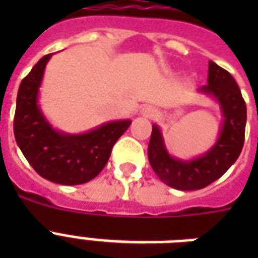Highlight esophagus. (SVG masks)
<instances>
[{
    "instance_id": "34e87169",
    "label": "esophagus",
    "mask_w": 258,
    "mask_h": 258,
    "mask_svg": "<svg viewBox=\"0 0 258 258\" xmlns=\"http://www.w3.org/2000/svg\"><path fill=\"white\" fill-rule=\"evenodd\" d=\"M157 113V109L154 108V107H151V105H147V107H145V108L142 109V115L146 117H154Z\"/></svg>"
}]
</instances>
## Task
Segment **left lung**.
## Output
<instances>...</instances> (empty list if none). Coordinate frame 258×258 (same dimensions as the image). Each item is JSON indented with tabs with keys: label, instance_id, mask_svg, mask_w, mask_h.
<instances>
[{
	"label": "left lung",
	"instance_id": "1",
	"mask_svg": "<svg viewBox=\"0 0 258 258\" xmlns=\"http://www.w3.org/2000/svg\"><path fill=\"white\" fill-rule=\"evenodd\" d=\"M198 92L212 97L220 107L221 121L218 138L202 155L182 159L174 157L166 147L158 124H153L149 143V162L158 178L176 190H200L228 171L240 157L244 146L246 105L236 80L228 71L209 61L208 84Z\"/></svg>",
	"mask_w": 258,
	"mask_h": 258
}]
</instances>
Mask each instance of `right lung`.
Masks as SVG:
<instances>
[{
	"mask_svg": "<svg viewBox=\"0 0 258 258\" xmlns=\"http://www.w3.org/2000/svg\"><path fill=\"white\" fill-rule=\"evenodd\" d=\"M52 53L38 60L20 84L14 115V138L37 174L58 184L89 182L104 169L111 150L131 124L112 120L87 133L70 134L54 128L38 103L40 87Z\"/></svg>",
	"mask_w": 258,
	"mask_h": 258,
	"instance_id": "obj_1",
	"label": "right lung"
}]
</instances>
